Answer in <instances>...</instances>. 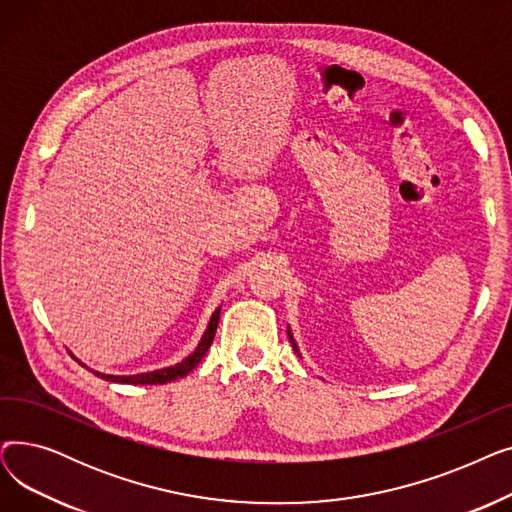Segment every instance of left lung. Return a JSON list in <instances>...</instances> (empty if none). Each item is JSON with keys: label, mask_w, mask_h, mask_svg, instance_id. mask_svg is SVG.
Wrapping results in <instances>:
<instances>
[{"label": "left lung", "mask_w": 512, "mask_h": 512, "mask_svg": "<svg viewBox=\"0 0 512 512\" xmlns=\"http://www.w3.org/2000/svg\"><path fill=\"white\" fill-rule=\"evenodd\" d=\"M288 338H290V342H292V348H294V351H297V353H299V348H297V342H294V340H292V334H290V332H288Z\"/></svg>", "instance_id": "1"}]
</instances>
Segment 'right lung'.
<instances>
[{
  "label": "right lung",
  "mask_w": 512,
  "mask_h": 512,
  "mask_svg": "<svg viewBox=\"0 0 512 512\" xmlns=\"http://www.w3.org/2000/svg\"><path fill=\"white\" fill-rule=\"evenodd\" d=\"M220 309L218 307L213 311L211 319H209V326L199 342V346L195 348L193 355H188L184 361L172 365V367H164V369H157V371H149V373H137V375H105V373H99V371H93L95 375H99V378L107 380V382H118V384H168V382H174L178 378H184L186 373H191L199 363L201 359L205 357V353L209 351V346L213 342V336H215V330H218V321H220Z\"/></svg>",
  "instance_id": "1"
}]
</instances>
